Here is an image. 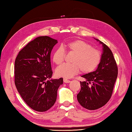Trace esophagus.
<instances>
[{
	"label": "esophagus",
	"mask_w": 132,
	"mask_h": 132,
	"mask_svg": "<svg viewBox=\"0 0 132 132\" xmlns=\"http://www.w3.org/2000/svg\"><path fill=\"white\" fill-rule=\"evenodd\" d=\"M63 82H64V83H70V80H69V79H66V78H64L63 79Z\"/></svg>",
	"instance_id": "34e87169"
}]
</instances>
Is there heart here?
I'll return each instance as SVG.
<instances>
[{"label":"heart","instance_id":"b5f03b06","mask_svg":"<svg viewBox=\"0 0 132 132\" xmlns=\"http://www.w3.org/2000/svg\"><path fill=\"white\" fill-rule=\"evenodd\" d=\"M63 47L74 54L71 60L72 63H64L56 69L57 77L70 78L77 74L81 70L82 72L88 74L94 71L102 60L101 52L92 48L90 45L81 40H76L64 44ZM62 46H60L53 52L52 60L56 64L63 62L65 53Z\"/></svg>","mask_w":132,"mask_h":132}]
</instances>
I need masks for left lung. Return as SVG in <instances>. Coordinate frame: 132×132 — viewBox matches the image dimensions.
<instances>
[{
    "instance_id": "1",
    "label": "left lung",
    "mask_w": 132,
    "mask_h": 132,
    "mask_svg": "<svg viewBox=\"0 0 132 132\" xmlns=\"http://www.w3.org/2000/svg\"><path fill=\"white\" fill-rule=\"evenodd\" d=\"M95 39L102 45V60L96 70L81 76L86 80L80 82L81 89L77 95L78 102L88 110L99 109L108 102L118 74L111 49L99 40Z\"/></svg>"
}]
</instances>
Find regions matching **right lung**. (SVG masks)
<instances>
[{
	"mask_svg": "<svg viewBox=\"0 0 132 132\" xmlns=\"http://www.w3.org/2000/svg\"><path fill=\"white\" fill-rule=\"evenodd\" d=\"M58 41L40 36L19 52L15 62V83L18 91L29 107L45 112L54 104L63 78L53 79L51 52Z\"/></svg>",
	"mask_w": 132,
	"mask_h": 132,
	"instance_id": "obj_1",
	"label": "right lung"
}]
</instances>
